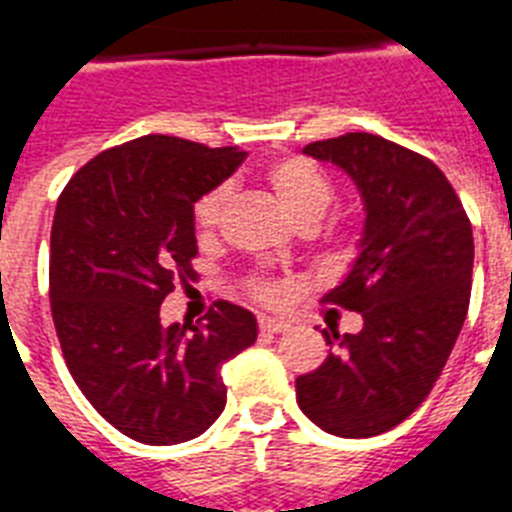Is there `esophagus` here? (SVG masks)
Returning <instances> with one entry per match:
<instances>
[{
  "instance_id": "esophagus-1",
  "label": "esophagus",
  "mask_w": 512,
  "mask_h": 512,
  "mask_svg": "<svg viewBox=\"0 0 512 512\" xmlns=\"http://www.w3.org/2000/svg\"><path fill=\"white\" fill-rule=\"evenodd\" d=\"M260 330L263 333H283V330H289V322L278 320V317H260Z\"/></svg>"
}]
</instances>
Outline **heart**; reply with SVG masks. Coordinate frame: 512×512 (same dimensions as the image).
I'll list each match as a JSON object with an SVG mask.
<instances>
[{
  "mask_svg": "<svg viewBox=\"0 0 512 512\" xmlns=\"http://www.w3.org/2000/svg\"><path fill=\"white\" fill-rule=\"evenodd\" d=\"M265 179H268L270 190L276 192L278 203L296 223H317L336 197V187H333L328 171L307 156L276 158L265 169ZM229 195V184H216L197 197L192 205V223H195L197 234L208 236L218 229ZM247 289L257 302H278L283 296L281 283L268 276H252L247 281Z\"/></svg>",
  "mask_w": 512,
  "mask_h": 512,
  "instance_id": "1",
  "label": "heart"
}]
</instances>
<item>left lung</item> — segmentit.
<instances>
[{
	"label": "left lung",
	"mask_w": 512,
	"mask_h": 512,
	"mask_svg": "<svg viewBox=\"0 0 512 512\" xmlns=\"http://www.w3.org/2000/svg\"><path fill=\"white\" fill-rule=\"evenodd\" d=\"M351 176L364 197L362 255L325 302L364 328L322 330L328 359L296 377L299 409L330 435L375 437L435 388L471 299L474 234L448 176L416 150L369 132L304 148Z\"/></svg>",
	"instance_id": "left-lung-1"
}]
</instances>
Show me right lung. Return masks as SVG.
I'll return each instance as SVG.
<instances>
[{"label":"right lung","instance_id":"obj_1","mask_svg":"<svg viewBox=\"0 0 512 512\" xmlns=\"http://www.w3.org/2000/svg\"><path fill=\"white\" fill-rule=\"evenodd\" d=\"M239 148L145 135L90 158L57 200L49 296L77 388L145 445L203 435L226 406L223 362L252 346V312L216 302L203 322L163 325L176 281L195 276L192 205L244 161Z\"/></svg>","mask_w":512,"mask_h":512}]
</instances>
